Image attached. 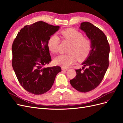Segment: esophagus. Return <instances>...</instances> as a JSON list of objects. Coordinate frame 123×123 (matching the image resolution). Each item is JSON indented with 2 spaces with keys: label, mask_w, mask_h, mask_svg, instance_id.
<instances>
[{
  "label": "esophagus",
  "mask_w": 123,
  "mask_h": 123,
  "mask_svg": "<svg viewBox=\"0 0 123 123\" xmlns=\"http://www.w3.org/2000/svg\"><path fill=\"white\" fill-rule=\"evenodd\" d=\"M62 70H64V71H67V70H68V69L67 68H64V67H62Z\"/></svg>",
  "instance_id": "esophagus-1"
}]
</instances>
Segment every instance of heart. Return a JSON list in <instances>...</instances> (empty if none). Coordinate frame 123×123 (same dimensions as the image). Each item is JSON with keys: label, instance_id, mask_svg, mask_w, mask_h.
Returning a JSON list of instances; mask_svg holds the SVG:
<instances>
[{"label": "heart", "instance_id": "1", "mask_svg": "<svg viewBox=\"0 0 123 123\" xmlns=\"http://www.w3.org/2000/svg\"><path fill=\"white\" fill-rule=\"evenodd\" d=\"M62 38L70 43L68 54H61L56 57L54 62L56 65L68 68L75 62L77 59L84 60L88 56L91 49L90 40L84 37L83 33L74 29H67L61 32ZM61 39L56 34L52 35L48 40L49 49L52 53H57L59 50Z\"/></svg>", "mask_w": 123, "mask_h": 123}]
</instances>
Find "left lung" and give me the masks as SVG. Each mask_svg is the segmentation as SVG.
<instances>
[{
  "label": "left lung",
  "mask_w": 123,
  "mask_h": 123,
  "mask_svg": "<svg viewBox=\"0 0 123 123\" xmlns=\"http://www.w3.org/2000/svg\"><path fill=\"white\" fill-rule=\"evenodd\" d=\"M80 28L90 40L91 50L82 63V69L75 70L76 75L70 83L77 91L85 93L93 90L102 81L109 66L110 46L105 34L91 23L84 22Z\"/></svg>",
  "instance_id": "1"
}]
</instances>
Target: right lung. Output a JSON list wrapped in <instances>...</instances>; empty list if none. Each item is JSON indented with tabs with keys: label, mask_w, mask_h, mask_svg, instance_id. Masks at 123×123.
Listing matches in <instances>:
<instances>
[{
	"label": "right lung",
	"mask_w": 123,
	"mask_h": 123,
	"mask_svg": "<svg viewBox=\"0 0 123 123\" xmlns=\"http://www.w3.org/2000/svg\"><path fill=\"white\" fill-rule=\"evenodd\" d=\"M59 28L37 21L25 25L14 40L13 68L21 86L31 93L43 94L49 91L62 71L59 66L44 67L51 61L48 40Z\"/></svg>",
	"instance_id": "right-lung-1"
}]
</instances>
